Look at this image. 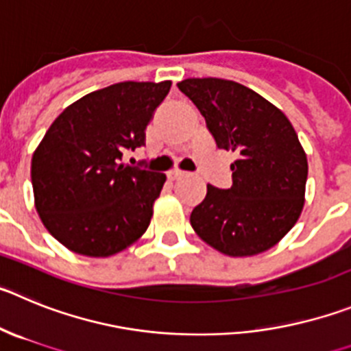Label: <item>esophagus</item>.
I'll use <instances>...</instances> for the list:
<instances>
[{
  "label": "esophagus",
  "mask_w": 351,
  "mask_h": 351,
  "mask_svg": "<svg viewBox=\"0 0 351 351\" xmlns=\"http://www.w3.org/2000/svg\"><path fill=\"white\" fill-rule=\"evenodd\" d=\"M183 176H187V173L180 171V169H175V171H169L168 178L169 180H180V178H183Z\"/></svg>",
  "instance_id": "obj_1"
}]
</instances>
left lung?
Returning <instances> with one entry per match:
<instances>
[{
	"instance_id": "obj_1",
	"label": "left lung",
	"mask_w": 351,
	"mask_h": 351,
	"mask_svg": "<svg viewBox=\"0 0 351 351\" xmlns=\"http://www.w3.org/2000/svg\"><path fill=\"white\" fill-rule=\"evenodd\" d=\"M178 89L201 112L217 147L236 152L232 185H208L191 226L215 250L248 257L269 250L295 226L304 206L308 159L282 110L245 85L187 78Z\"/></svg>"
}]
</instances>
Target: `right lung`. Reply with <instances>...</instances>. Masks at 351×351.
Returning <instances> with one entry per match:
<instances>
[{
  "mask_svg": "<svg viewBox=\"0 0 351 351\" xmlns=\"http://www.w3.org/2000/svg\"><path fill=\"white\" fill-rule=\"evenodd\" d=\"M171 82H121L75 101L33 154L34 206L68 250L110 257L143 236L164 173L121 162L145 145V129Z\"/></svg>",
  "mask_w": 351,
  "mask_h": 351,
  "instance_id": "obj_1",
  "label": "right lung"
}]
</instances>
